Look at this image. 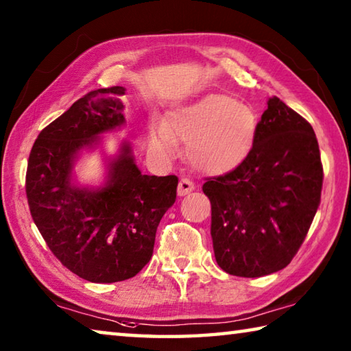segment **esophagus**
<instances>
[{
  "label": "esophagus",
  "mask_w": 351,
  "mask_h": 351,
  "mask_svg": "<svg viewBox=\"0 0 351 351\" xmlns=\"http://www.w3.org/2000/svg\"><path fill=\"white\" fill-rule=\"evenodd\" d=\"M192 190H195V184L190 181L189 178H182L180 184H178V195H180V197H184V195L190 193Z\"/></svg>",
  "instance_id": "34e87169"
}]
</instances>
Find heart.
Returning a JSON list of instances; mask_svg holds the SVG:
<instances>
[{
	"label": "heart",
	"instance_id": "1",
	"mask_svg": "<svg viewBox=\"0 0 351 351\" xmlns=\"http://www.w3.org/2000/svg\"><path fill=\"white\" fill-rule=\"evenodd\" d=\"M258 121L251 106L224 94H206L154 119L150 144L169 154L173 141L186 142L187 159L204 173H228L245 161L257 138Z\"/></svg>",
	"mask_w": 351,
	"mask_h": 351
}]
</instances>
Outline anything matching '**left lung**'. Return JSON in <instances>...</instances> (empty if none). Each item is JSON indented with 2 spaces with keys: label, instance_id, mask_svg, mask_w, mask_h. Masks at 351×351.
Returning a JSON list of instances; mask_svg holds the SVG:
<instances>
[{
  "label": "left lung",
  "instance_id": "left-lung-1",
  "mask_svg": "<svg viewBox=\"0 0 351 351\" xmlns=\"http://www.w3.org/2000/svg\"><path fill=\"white\" fill-rule=\"evenodd\" d=\"M322 180L313 127L269 97L247 158L203 186L212 204L219 268L230 276L261 277L288 266L316 215Z\"/></svg>",
  "mask_w": 351,
  "mask_h": 351
}]
</instances>
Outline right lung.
I'll return each mask as SVG.
<instances>
[{"label":"right lung","instance_id":"right-lung-1","mask_svg":"<svg viewBox=\"0 0 351 351\" xmlns=\"http://www.w3.org/2000/svg\"><path fill=\"white\" fill-rule=\"evenodd\" d=\"M123 86L100 88L41 130L29 154V209L52 254L93 283L122 282L150 261L159 221L176 199L178 178L144 175L122 141L105 156L100 186H82L74 167L83 152L102 147L123 117Z\"/></svg>","mask_w":351,"mask_h":351}]
</instances>
